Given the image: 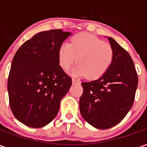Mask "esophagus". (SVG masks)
Wrapping results in <instances>:
<instances>
[{
  "label": "esophagus",
  "instance_id": "34e87169",
  "mask_svg": "<svg viewBox=\"0 0 147 147\" xmlns=\"http://www.w3.org/2000/svg\"><path fill=\"white\" fill-rule=\"evenodd\" d=\"M72 83H80V81L78 80H76V79H72Z\"/></svg>",
  "mask_w": 147,
  "mask_h": 147
}]
</instances>
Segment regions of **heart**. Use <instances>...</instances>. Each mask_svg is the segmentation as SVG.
Instances as JSON below:
<instances>
[{
    "label": "heart",
    "instance_id": "obj_1",
    "mask_svg": "<svg viewBox=\"0 0 147 147\" xmlns=\"http://www.w3.org/2000/svg\"><path fill=\"white\" fill-rule=\"evenodd\" d=\"M114 53L108 43L90 34H80L64 42L58 51L61 67L67 70L76 62L71 70L76 76H86L88 79H96L105 73L113 63Z\"/></svg>",
    "mask_w": 147,
    "mask_h": 147
}]
</instances>
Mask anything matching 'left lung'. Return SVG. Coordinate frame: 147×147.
<instances>
[{
	"label": "left lung",
	"mask_w": 147,
	"mask_h": 147,
	"mask_svg": "<svg viewBox=\"0 0 147 147\" xmlns=\"http://www.w3.org/2000/svg\"><path fill=\"white\" fill-rule=\"evenodd\" d=\"M114 57L108 70L94 81L82 83L80 99L82 117L98 129L117 125L132 107L138 76L132 59L113 38L108 37Z\"/></svg>",
	"instance_id": "8db88e82"
}]
</instances>
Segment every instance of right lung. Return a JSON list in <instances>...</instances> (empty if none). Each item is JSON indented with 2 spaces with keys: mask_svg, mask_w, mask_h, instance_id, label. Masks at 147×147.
Instances as JSON below:
<instances>
[{
  "mask_svg": "<svg viewBox=\"0 0 147 147\" xmlns=\"http://www.w3.org/2000/svg\"><path fill=\"white\" fill-rule=\"evenodd\" d=\"M70 32L42 31L16 53L8 79L9 105L15 117L30 127H42L54 119L71 78L59 65L58 51Z\"/></svg>",
  "mask_w": 147,
  "mask_h": 147,
  "instance_id": "right-lung-1",
  "label": "right lung"
}]
</instances>
